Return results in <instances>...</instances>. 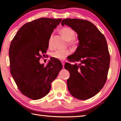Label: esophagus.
I'll return each mask as SVG.
<instances>
[{"instance_id": "34e87169", "label": "esophagus", "mask_w": 121, "mask_h": 121, "mask_svg": "<svg viewBox=\"0 0 121 121\" xmlns=\"http://www.w3.org/2000/svg\"><path fill=\"white\" fill-rule=\"evenodd\" d=\"M61 62H62V65H63V68H64V67H65V61H64V60H61Z\"/></svg>"}]
</instances>
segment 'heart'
I'll return each mask as SVG.
<instances>
[{"label":"heart","instance_id":"obj_1","mask_svg":"<svg viewBox=\"0 0 121 121\" xmlns=\"http://www.w3.org/2000/svg\"><path fill=\"white\" fill-rule=\"evenodd\" d=\"M60 32L62 37L66 40L68 41V44L71 48L75 49L79 46L80 44V40L77 37H75V32L74 30L71 28L69 27H65L62 28L60 30ZM53 35H51L49 37L48 40V46L51 47L52 46V42ZM71 53V51L69 50H56L53 52L51 56L52 58H56L59 60L63 59L67 57Z\"/></svg>","mask_w":121,"mask_h":121}]
</instances>
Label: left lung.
<instances>
[{"label":"left lung","mask_w":121,"mask_h":121,"mask_svg":"<svg viewBox=\"0 0 121 121\" xmlns=\"http://www.w3.org/2000/svg\"><path fill=\"white\" fill-rule=\"evenodd\" d=\"M61 25L72 28L78 35L80 44L65 68L70 72L67 80L71 94L85 100L98 94L104 86L110 67V56L105 38L90 21L65 19ZM76 62H80L77 65Z\"/></svg>","instance_id":"1"}]
</instances>
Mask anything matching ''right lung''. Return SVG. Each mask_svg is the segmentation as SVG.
Instances as JSON below:
<instances>
[{"mask_svg":"<svg viewBox=\"0 0 121 121\" xmlns=\"http://www.w3.org/2000/svg\"><path fill=\"white\" fill-rule=\"evenodd\" d=\"M62 19L41 18L23 25L11 42L10 73L19 90L32 100L48 94L51 83L62 69L60 61L51 58L46 67L39 63L48 48V40Z\"/></svg>","mask_w":121,"mask_h":121,"instance_id":"obj_1","label":"right lung"}]
</instances>
